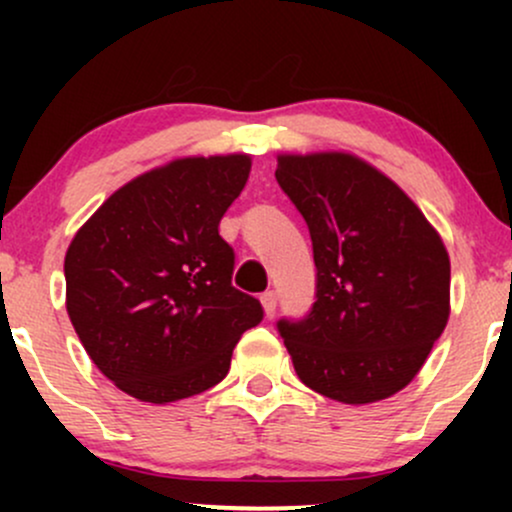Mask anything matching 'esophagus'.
<instances>
[{
    "mask_svg": "<svg viewBox=\"0 0 512 512\" xmlns=\"http://www.w3.org/2000/svg\"><path fill=\"white\" fill-rule=\"evenodd\" d=\"M262 305H264V313H267V317H272L276 313V293L274 291L262 293Z\"/></svg>",
    "mask_w": 512,
    "mask_h": 512,
    "instance_id": "obj_1",
    "label": "esophagus"
}]
</instances>
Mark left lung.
Instances as JSON below:
<instances>
[{"mask_svg": "<svg viewBox=\"0 0 512 512\" xmlns=\"http://www.w3.org/2000/svg\"><path fill=\"white\" fill-rule=\"evenodd\" d=\"M313 240L315 303L276 322L298 378L344 404L407 387L450 315L443 240L402 190L349 154L279 156Z\"/></svg>", "mask_w": 512, "mask_h": 512, "instance_id": "1", "label": "left lung"}]
</instances>
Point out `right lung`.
<instances>
[{
    "mask_svg": "<svg viewBox=\"0 0 512 512\" xmlns=\"http://www.w3.org/2000/svg\"><path fill=\"white\" fill-rule=\"evenodd\" d=\"M248 175V156L180 158L120 187L69 245V320L127 395L166 404L209 390L262 322V303L231 284L236 252L219 236Z\"/></svg>",
    "mask_w": 512,
    "mask_h": 512,
    "instance_id": "1",
    "label": "right lung"
}]
</instances>
